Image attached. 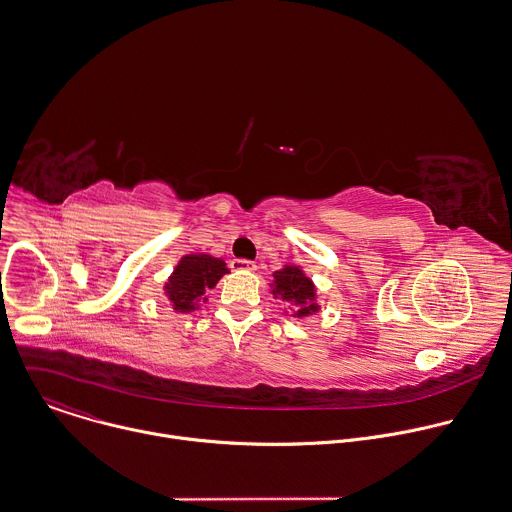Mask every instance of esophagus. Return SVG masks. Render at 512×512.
Listing matches in <instances>:
<instances>
[{
	"label": "esophagus",
	"mask_w": 512,
	"mask_h": 512,
	"mask_svg": "<svg viewBox=\"0 0 512 512\" xmlns=\"http://www.w3.org/2000/svg\"><path fill=\"white\" fill-rule=\"evenodd\" d=\"M231 269L233 271H255V263L249 259H233Z\"/></svg>",
	"instance_id": "34e87169"
}]
</instances>
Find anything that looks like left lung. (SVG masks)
Listing matches in <instances>:
<instances>
[{
    "instance_id": "1",
    "label": "left lung",
    "mask_w": 512,
    "mask_h": 512,
    "mask_svg": "<svg viewBox=\"0 0 512 512\" xmlns=\"http://www.w3.org/2000/svg\"><path fill=\"white\" fill-rule=\"evenodd\" d=\"M273 277V295L287 301L293 307L295 317H307L319 311V305L315 303V285L299 267L287 265L275 271Z\"/></svg>"
}]
</instances>
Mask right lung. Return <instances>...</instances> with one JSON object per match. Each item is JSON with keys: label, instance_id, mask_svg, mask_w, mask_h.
<instances>
[{"label": "right lung", "instance_id": "obj_1", "mask_svg": "<svg viewBox=\"0 0 512 512\" xmlns=\"http://www.w3.org/2000/svg\"><path fill=\"white\" fill-rule=\"evenodd\" d=\"M225 273H229V269L223 259L205 253L185 255L165 283V295L175 311H195L201 301H207L205 293H209Z\"/></svg>", "mask_w": 512, "mask_h": 512}]
</instances>
